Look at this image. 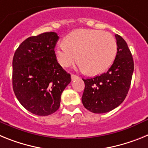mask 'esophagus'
<instances>
[{"mask_svg":"<svg viewBox=\"0 0 148 148\" xmlns=\"http://www.w3.org/2000/svg\"><path fill=\"white\" fill-rule=\"evenodd\" d=\"M79 79V77L77 75H75V74H71V80H75V79Z\"/></svg>","mask_w":148,"mask_h":148,"instance_id":"1","label":"esophagus"}]
</instances>
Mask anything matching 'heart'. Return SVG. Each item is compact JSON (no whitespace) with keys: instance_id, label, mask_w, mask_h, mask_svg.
I'll return each mask as SVG.
<instances>
[{"instance_id":"b5f03b06","label":"heart","mask_w":148,"mask_h":148,"mask_svg":"<svg viewBox=\"0 0 148 148\" xmlns=\"http://www.w3.org/2000/svg\"><path fill=\"white\" fill-rule=\"evenodd\" d=\"M117 53L115 38L98 29H77L65 37L56 48L59 63L69 67L77 60L79 68L91 75H97L110 69Z\"/></svg>"}]
</instances>
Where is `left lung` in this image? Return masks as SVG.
<instances>
[{"mask_svg": "<svg viewBox=\"0 0 148 148\" xmlns=\"http://www.w3.org/2000/svg\"><path fill=\"white\" fill-rule=\"evenodd\" d=\"M117 54L107 72L90 79H83L85 88L82 102L86 110L94 113H105L114 110L127 95L134 70V62L127 44L115 35Z\"/></svg>", "mask_w": 148, "mask_h": 148, "instance_id": "8db88e82", "label": "left lung"}]
</instances>
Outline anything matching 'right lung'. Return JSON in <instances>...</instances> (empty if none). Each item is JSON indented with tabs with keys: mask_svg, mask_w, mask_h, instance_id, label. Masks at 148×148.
Listing matches in <instances>:
<instances>
[{
	"mask_svg": "<svg viewBox=\"0 0 148 148\" xmlns=\"http://www.w3.org/2000/svg\"><path fill=\"white\" fill-rule=\"evenodd\" d=\"M54 32L27 38L15 51L12 60V88L27 110L46 116L60 108L61 95L71 81L58 63Z\"/></svg>",
	"mask_w": 148,
	"mask_h": 148,
	"instance_id": "obj_1",
	"label": "right lung"
}]
</instances>
